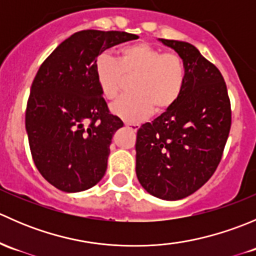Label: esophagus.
<instances>
[{
	"label": "esophagus",
	"mask_w": 256,
	"mask_h": 256,
	"mask_svg": "<svg viewBox=\"0 0 256 256\" xmlns=\"http://www.w3.org/2000/svg\"><path fill=\"white\" fill-rule=\"evenodd\" d=\"M125 126L126 128H131V130L132 131H138V124H134V122H125Z\"/></svg>",
	"instance_id": "34e87169"
}]
</instances>
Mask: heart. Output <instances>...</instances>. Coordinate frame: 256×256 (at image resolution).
Returning a JSON list of instances; mask_svg holds the SVG:
<instances>
[{
  "mask_svg": "<svg viewBox=\"0 0 256 256\" xmlns=\"http://www.w3.org/2000/svg\"><path fill=\"white\" fill-rule=\"evenodd\" d=\"M95 78L102 94L112 100L128 79H132L134 92L112 104L115 115L128 122L144 120L151 112H164L178 102L187 82V66L182 56L164 52L150 43H136L118 50L115 59L109 53L98 56Z\"/></svg>",
  "mask_w": 256,
  "mask_h": 256,
  "instance_id": "1",
  "label": "heart"
}]
</instances>
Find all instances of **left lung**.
<instances>
[{"label":"left lung","mask_w":256,"mask_h":256,"mask_svg":"<svg viewBox=\"0 0 256 256\" xmlns=\"http://www.w3.org/2000/svg\"><path fill=\"white\" fill-rule=\"evenodd\" d=\"M161 42L184 59L187 82L171 109L138 130L136 174L150 194L177 200L216 172L230 131V99L219 69L194 46Z\"/></svg>","instance_id":"left-lung-1"}]
</instances>
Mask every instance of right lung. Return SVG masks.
Instances as JSON below:
<instances>
[{
    "label": "right lung",
    "mask_w": 256,
    "mask_h": 256,
    "mask_svg": "<svg viewBox=\"0 0 256 256\" xmlns=\"http://www.w3.org/2000/svg\"><path fill=\"white\" fill-rule=\"evenodd\" d=\"M138 38L120 30H80L38 69L26 130L36 167L58 190L82 192L104 177L112 135L124 122L102 98L94 63L108 48Z\"/></svg>",
    "instance_id": "add662e5"
}]
</instances>
